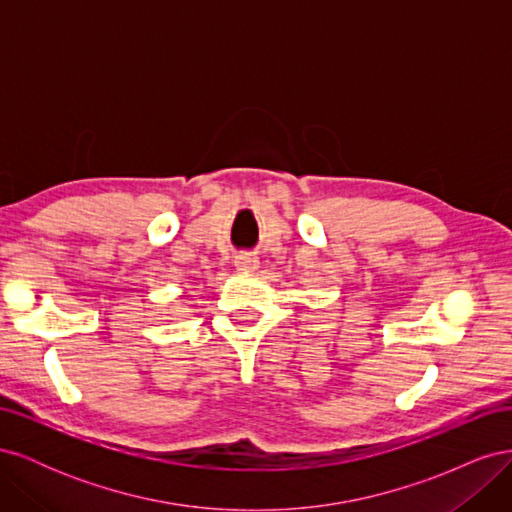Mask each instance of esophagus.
Segmentation results:
<instances>
[{
    "label": "esophagus",
    "mask_w": 512,
    "mask_h": 512,
    "mask_svg": "<svg viewBox=\"0 0 512 512\" xmlns=\"http://www.w3.org/2000/svg\"><path fill=\"white\" fill-rule=\"evenodd\" d=\"M258 265H260V262H258V258H256L254 254H239V256L235 258V267H237L239 271H247V273H250V271H256Z\"/></svg>",
    "instance_id": "1"
}]
</instances>
